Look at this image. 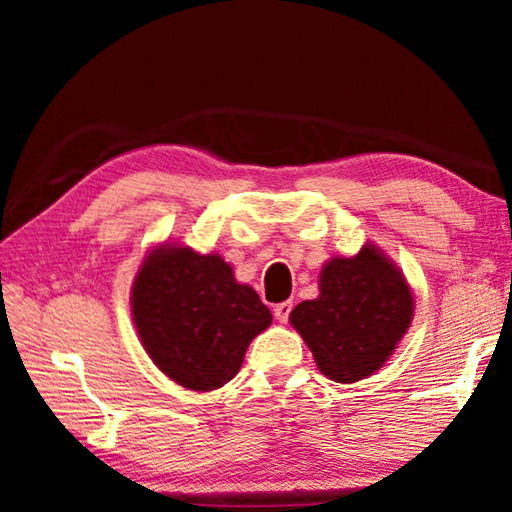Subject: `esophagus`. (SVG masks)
<instances>
[{
  "instance_id": "1",
  "label": "esophagus",
  "mask_w": 512,
  "mask_h": 512,
  "mask_svg": "<svg viewBox=\"0 0 512 512\" xmlns=\"http://www.w3.org/2000/svg\"><path fill=\"white\" fill-rule=\"evenodd\" d=\"M291 309H293L291 302H280V305H275L273 314H275V318H277V320H280V323H287V320H289V314H291Z\"/></svg>"
}]
</instances>
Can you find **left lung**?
<instances>
[{
    "instance_id": "obj_1",
    "label": "left lung",
    "mask_w": 512,
    "mask_h": 512,
    "mask_svg": "<svg viewBox=\"0 0 512 512\" xmlns=\"http://www.w3.org/2000/svg\"><path fill=\"white\" fill-rule=\"evenodd\" d=\"M411 318L409 284L372 246L327 262L320 296L291 311V325L314 352L316 366L339 384L366 379L384 366Z\"/></svg>"
}]
</instances>
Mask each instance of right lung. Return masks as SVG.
<instances>
[{
  "label": "right lung",
  "mask_w": 512,
  "mask_h": 512,
  "mask_svg": "<svg viewBox=\"0 0 512 512\" xmlns=\"http://www.w3.org/2000/svg\"><path fill=\"white\" fill-rule=\"evenodd\" d=\"M133 318L155 366L180 386L214 391L237 375L248 343L271 325V311L239 284L219 255L162 246L133 284Z\"/></svg>",
  "instance_id": "1"
}]
</instances>
